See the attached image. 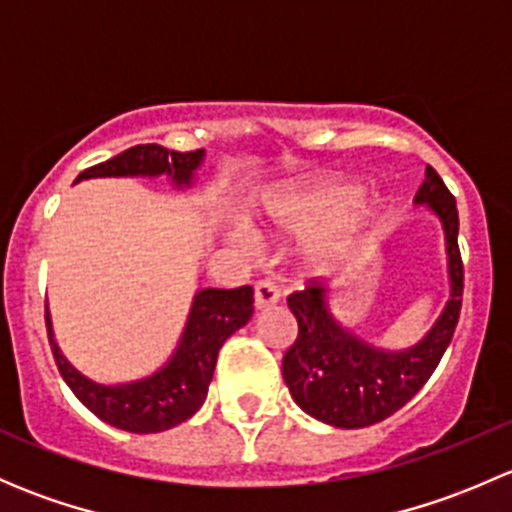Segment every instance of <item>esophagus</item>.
<instances>
[{
  "label": "esophagus",
  "mask_w": 512,
  "mask_h": 512,
  "mask_svg": "<svg viewBox=\"0 0 512 512\" xmlns=\"http://www.w3.org/2000/svg\"><path fill=\"white\" fill-rule=\"evenodd\" d=\"M280 299V289H277L275 282L260 280L255 285V309H267L272 304H277Z\"/></svg>",
  "instance_id": "34e87169"
}]
</instances>
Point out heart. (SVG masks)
Listing matches in <instances>:
<instances>
[{"instance_id": "b5f03b06", "label": "heart", "mask_w": 512, "mask_h": 512, "mask_svg": "<svg viewBox=\"0 0 512 512\" xmlns=\"http://www.w3.org/2000/svg\"><path fill=\"white\" fill-rule=\"evenodd\" d=\"M361 185L347 180H329L319 185H304L272 205V215L277 223L287 227H317L339 218L361 203Z\"/></svg>"}]
</instances>
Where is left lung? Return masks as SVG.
<instances>
[{
	"mask_svg": "<svg viewBox=\"0 0 512 512\" xmlns=\"http://www.w3.org/2000/svg\"><path fill=\"white\" fill-rule=\"evenodd\" d=\"M416 203H426L441 218L451 275V299L423 342L406 352L369 347L334 322L324 289L312 282L287 297L299 329L282 359V376L299 409L317 421L337 428H364L384 421L421 391L451 344L463 302L458 210L456 198L431 165Z\"/></svg>",
	"mask_w": 512,
	"mask_h": 512,
	"instance_id": "1",
	"label": "left lung"
}]
</instances>
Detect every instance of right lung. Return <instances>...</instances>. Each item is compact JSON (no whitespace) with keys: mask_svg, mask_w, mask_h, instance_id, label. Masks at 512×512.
Wrapping results in <instances>:
<instances>
[{"mask_svg":"<svg viewBox=\"0 0 512 512\" xmlns=\"http://www.w3.org/2000/svg\"><path fill=\"white\" fill-rule=\"evenodd\" d=\"M203 160V151H170L158 143H141L118 153L106 163L86 168L84 178L106 175H160L168 173L178 185H190L195 168ZM252 317V287L237 289H200L193 299L183 339L173 359L148 379L121 386H101L86 379L59 352L51 334L49 309L44 312L51 354L61 376L74 391L76 399L101 421L131 433H160L188 421L203 406L213 379L218 352L225 339Z\"/></svg>","mask_w":512,"mask_h":512,"instance_id":"add662e5","label":"right lung"}]
</instances>
